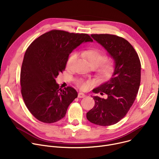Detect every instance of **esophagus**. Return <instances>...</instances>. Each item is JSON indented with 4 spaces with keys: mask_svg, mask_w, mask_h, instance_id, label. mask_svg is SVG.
<instances>
[{
    "mask_svg": "<svg viewBox=\"0 0 159 159\" xmlns=\"http://www.w3.org/2000/svg\"><path fill=\"white\" fill-rule=\"evenodd\" d=\"M84 97H86V94L83 93H79V94H78L79 98H84Z\"/></svg>",
    "mask_w": 159,
    "mask_h": 159,
    "instance_id": "1",
    "label": "esophagus"
}]
</instances>
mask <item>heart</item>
<instances>
[{"label":"heart","instance_id":"heart-1","mask_svg":"<svg viewBox=\"0 0 159 159\" xmlns=\"http://www.w3.org/2000/svg\"><path fill=\"white\" fill-rule=\"evenodd\" d=\"M82 55L86 58L91 67L98 66V71L101 77H107L110 76L113 71V64L110 61H105L106 56L101 49H89L83 50L82 52ZM77 58V53H71L67 60V68L71 69ZM77 84L80 89H86L89 85V82L79 79L77 81Z\"/></svg>","mask_w":159,"mask_h":159}]
</instances>
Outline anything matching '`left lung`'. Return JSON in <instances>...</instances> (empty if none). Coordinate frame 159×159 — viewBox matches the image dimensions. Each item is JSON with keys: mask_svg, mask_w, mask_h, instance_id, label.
<instances>
[{"mask_svg": "<svg viewBox=\"0 0 159 159\" xmlns=\"http://www.w3.org/2000/svg\"><path fill=\"white\" fill-rule=\"evenodd\" d=\"M114 61L111 78L92 91L103 93L106 98L93 96L94 107L86 113L87 119L99 126H110L120 121L134 102L140 84L141 65L131 44L122 37L110 34L91 35Z\"/></svg>", "mask_w": 159, "mask_h": 159, "instance_id": "1", "label": "left lung"}]
</instances>
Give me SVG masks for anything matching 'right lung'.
I'll list each match as a JSON object with an SVG mask.
<instances>
[{
	"label": "right lung",
	"mask_w": 159,
	"mask_h": 159,
	"mask_svg": "<svg viewBox=\"0 0 159 159\" xmlns=\"http://www.w3.org/2000/svg\"><path fill=\"white\" fill-rule=\"evenodd\" d=\"M87 42H93L88 34L52 30L27 49L20 71L21 93L28 109L39 120H60L77 97V91L71 87L59 89L55 79L65 70L73 50Z\"/></svg>",
	"instance_id": "1"
}]
</instances>
